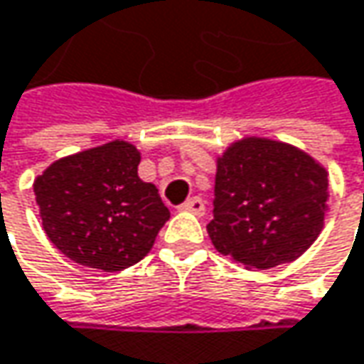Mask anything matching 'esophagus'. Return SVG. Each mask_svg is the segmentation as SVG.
<instances>
[{"label": "esophagus", "mask_w": 364, "mask_h": 364, "mask_svg": "<svg viewBox=\"0 0 364 364\" xmlns=\"http://www.w3.org/2000/svg\"><path fill=\"white\" fill-rule=\"evenodd\" d=\"M181 210H185V212H193L196 216H203L205 214V205H203V200L202 198H189L187 202L183 203Z\"/></svg>", "instance_id": "esophagus-1"}]
</instances>
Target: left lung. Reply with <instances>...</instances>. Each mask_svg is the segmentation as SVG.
Listing matches in <instances>:
<instances>
[{
    "instance_id": "8db88e82",
    "label": "left lung",
    "mask_w": 364,
    "mask_h": 364,
    "mask_svg": "<svg viewBox=\"0 0 364 364\" xmlns=\"http://www.w3.org/2000/svg\"><path fill=\"white\" fill-rule=\"evenodd\" d=\"M328 173L305 152L247 138L218 159L214 218L208 235L239 266L267 267L294 262L323 228Z\"/></svg>"
}]
</instances>
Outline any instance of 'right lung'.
<instances>
[{"mask_svg":"<svg viewBox=\"0 0 364 364\" xmlns=\"http://www.w3.org/2000/svg\"><path fill=\"white\" fill-rule=\"evenodd\" d=\"M139 152L111 141L53 162L34 181L43 228L82 266L119 272L138 264L168 220L159 189L138 177Z\"/></svg>","mask_w":364,"mask_h":364,"instance_id":"add662e5","label":"right lung"}]
</instances>
